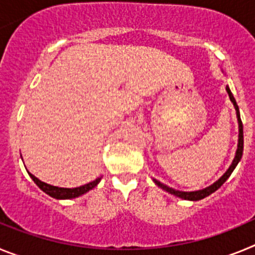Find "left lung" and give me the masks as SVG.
Returning a JSON list of instances; mask_svg holds the SVG:
<instances>
[{"instance_id":"1","label":"left lung","mask_w":255,"mask_h":255,"mask_svg":"<svg viewBox=\"0 0 255 255\" xmlns=\"http://www.w3.org/2000/svg\"><path fill=\"white\" fill-rule=\"evenodd\" d=\"M226 91L227 93H229V97H230V101L234 103V107H235L236 110V116H238V123H239V143H238V149H236V154H235V158H234L233 163H231V166L229 167V170L226 171V172L222 175V176L220 177V179L217 180V181L215 182V184H212L211 186H208V188L206 189H202V190H197V191H180V190H175V189L172 188H168L167 185H164V184H162V182L157 181V180L153 179V181L155 182V185H158L159 188L163 189V190H166L167 193H170V194L175 195V197H179L181 198V199H186V200H200L203 199V198L208 197V195H211L212 193H215L217 189H220L221 186L224 185V182L226 181L227 179L230 177V175L233 173V171L235 170V167L238 166V163L240 162V159H242V155H243V149H244V134H243V123H242V119H240V114H239V107L238 105H236V101L235 98H234L233 93H231V91H230V88L226 87Z\"/></svg>"}]
</instances>
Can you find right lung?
Here are the masks:
<instances>
[{
	"label": "right lung",
	"instance_id": "right-lung-1",
	"mask_svg": "<svg viewBox=\"0 0 255 255\" xmlns=\"http://www.w3.org/2000/svg\"><path fill=\"white\" fill-rule=\"evenodd\" d=\"M28 173L29 176L33 179V181L39 186L40 190H43L46 194H48L49 197L52 198H56V199H73V198L80 197V195L85 194V193H88V191L92 190L93 188H96V186L98 185V182L101 181V177H98V179H96L94 181L89 182V184H85V185L83 186H79V188H58V186L49 185V184L40 181L39 179H37V177H35L34 175H31L30 172Z\"/></svg>",
	"mask_w": 255,
	"mask_h": 255
}]
</instances>
